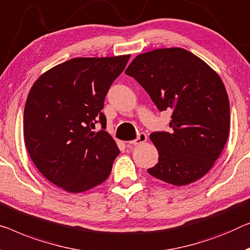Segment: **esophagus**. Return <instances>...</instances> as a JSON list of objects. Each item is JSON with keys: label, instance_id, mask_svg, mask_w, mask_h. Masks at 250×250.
Returning a JSON list of instances; mask_svg holds the SVG:
<instances>
[{"label": "esophagus", "instance_id": "obj_1", "mask_svg": "<svg viewBox=\"0 0 250 250\" xmlns=\"http://www.w3.org/2000/svg\"><path fill=\"white\" fill-rule=\"evenodd\" d=\"M146 141H147V135L145 132H140L135 140L130 141L129 145H131V146H138V145L146 143Z\"/></svg>", "mask_w": 250, "mask_h": 250}]
</instances>
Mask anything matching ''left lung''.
<instances>
[{"mask_svg":"<svg viewBox=\"0 0 250 250\" xmlns=\"http://www.w3.org/2000/svg\"><path fill=\"white\" fill-rule=\"evenodd\" d=\"M159 111H173L172 131L152 132L159 157L148 173L183 186L204 176L225 148L230 130L226 87L213 69L183 48L138 55L125 69Z\"/></svg>","mask_w":250,"mask_h":250,"instance_id":"8db88e82","label":"left lung"}]
</instances>
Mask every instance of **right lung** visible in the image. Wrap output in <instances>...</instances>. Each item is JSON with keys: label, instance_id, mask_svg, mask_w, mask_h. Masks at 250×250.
<instances>
[{"label": "right lung", "instance_id": "1", "mask_svg": "<svg viewBox=\"0 0 250 250\" xmlns=\"http://www.w3.org/2000/svg\"><path fill=\"white\" fill-rule=\"evenodd\" d=\"M130 55L73 58L42 74L32 85L23 113L25 147L39 172L70 193L109 177L119 148L101 111ZM100 122L103 130L92 132Z\"/></svg>", "mask_w": 250, "mask_h": 250}]
</instances>
